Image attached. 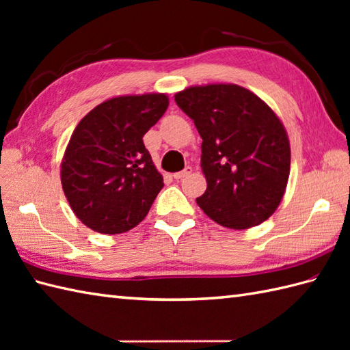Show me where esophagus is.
<instances>
[{
	"label": "esophagus",
	"mask_w": 350,
	"mask_h": 350,
	"mask_svg": "<svg viewBox=\"0 0 350 350\" xmlns=\"http://www.w3.org/2000/svg\"><path fill=\"white\" fill-rule=\"evenodd\" d=\"M192 173V168L191 167H187L185 170H182V171H179V173H174L173 174V177L176 180H180V179H183V177H187V176H189Z\"/></svg>",
	"instance_id": "1"
}]
</instances>
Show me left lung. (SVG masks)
<instances>
[{
    "label": "left lung",
    "instance_id": "obj_1",
    "mask_svg": "<svg viewBox=\"0 0 350 350\" xmlns=\"http://www.w3.org/2000/svg\"><path fill=\"white\" fill-rule=\"evenodd\" d=\"M174 100L203 139L207 188L197 204L222 227L262 224L280 206L290 173V143L278 116L236 84L188 87Z\"/></svg>",
    "mask_w": 350,
    "mask_h": 350
}]
</instances>
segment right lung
Segmentation results:
<instances>
[{"label": "right lung", "instance_id": "obj_1", "mask_svg": "<svg viewBox=\"0 0 350 350\" xmlns=\"http://www.w3.org/2000/svg\"><path fill=\"white\" fill-rule=\"evenodd\" d=\"M167 108L163 93L117 96L78 123L60 176L64 196L84 226L118 234L146 218L163 179L143 137Z\"/></svg>", "mask_w": 350, "mask_h": 350}]
</instances>
